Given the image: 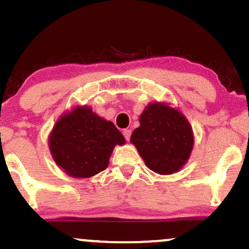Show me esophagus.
<instances>
[{"label": "esophagus", "mask_w": 249, "mask_h": 249, "mask_svg": "<svg viewBox=\"0 0 249 249\" xmlns=\"http://www.w3.org/2000/svg\"><path fill=\"white\" fill-rule=\"evenodd\" d=\"M131 130H128V128H126V130H124L123 131V134H124V137H125V139L126 140H130V138H131Z\"/></svg>", "instance_id": "obj_1"}]
</instances>
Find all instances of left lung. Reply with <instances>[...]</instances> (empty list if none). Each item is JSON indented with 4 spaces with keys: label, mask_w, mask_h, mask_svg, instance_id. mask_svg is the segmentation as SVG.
Segmentation results:
<instances>
[{
    "label": "left lung",
    "mask_w": 249,
    "mask_h": 249,
    "mask_svg": "<svg viewBox=\"0 0 249 249\" xmlns=\"http://www.w3.org/2000/svg\"><path fill=\"white\" fill-rule=\"evenodd\" d=\"M139 123L130 142L146 166L160 175L181 170L194 147L193 127L183 113L163 102H153L143 109Z\"/></svg>",
    "instance_id": "1"
}]
</instances>
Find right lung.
<instances>
[{
  "mask_svg": "<svg viewBox=\"0 0 249 249\" xmlns=\"http://www.w3.org/2000/svg\"><path fill=\"white\" fill-rule=\"evenodd\" d=\"M124 143L113 123L88 106H76L62 113L49 137L53 160L75 178H89L106 169L115 146Z\"/></svg>",
  "mask_w": 249,
  "mask_h": 249,
  "instance_id": "obj_1",
  "label": "right lung"
}]
</instances>
